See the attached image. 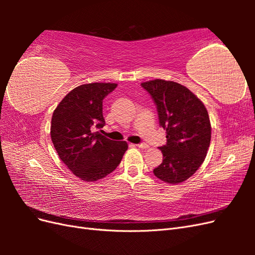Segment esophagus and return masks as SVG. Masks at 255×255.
<instances>
[{"instance_id": "34e87169", "label": "esophagus", "mask_w": 255, "mask_h": 255, "mask_svg": "<svg viewBox=\"0 0 255 255\" xmlns=\"http://www.w3.org/2000/svg\"><path fill=\"white\" fill-rule=\"evenodd\" d=\"M135 146H137V148H140V149H148L149 148V144L146 143H138V144H133Z\"/></svg>"}]
</instances>
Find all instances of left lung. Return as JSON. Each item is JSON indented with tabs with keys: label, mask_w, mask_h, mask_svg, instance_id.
Wrapping results in <instances>:
<instances>
[{
	"label": "left lung",
	"mask_w": 255,
	"mask_h": 255,
	"mask_svg": "<svg viewBox=\"0 0 255 255\" xmlns=\"http://www.w3.org/2000/svg\"><path fill=\"white\" fill-rule=\"evenodd\" d=\"M157 106L159 125L167 143L160 146L163 163L154 175L168 184H179L203 164L211 143L212 127L206 107L194 92L173 81L141 83Z\"/></svg>",
	"instance_id": "8db88e82"
}]
</instances>
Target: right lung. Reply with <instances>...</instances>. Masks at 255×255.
I'll use <instances>...</instances> for the list:
<instances>
[{
    "label": "right lung",
    "instance_id": "add662e5",
    "mask_svg": "<svg viewBox=\"0 0 255 255\" xmlns=\"http://www.w3.org/2000/svg\"><path fill=\"white\" fill-rule=\"evenodd\" d=\"M116 83L84 84L72 89L53 112L51 139L59 158L85 182L112 173L128 150L127 141L109 139L95 132L104 126L103 99Z\"/></svg>",
    "mask_w": 255,
    "mask_h": 255
}]
</instances>
